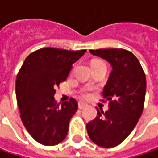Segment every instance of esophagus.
I'll return each instance as SVG.
<instances>
[{
  "instance_id": "esophagus-1",
  "label": "esophagus",
  "mask_w": 158,
  "mask_h": 158,
  "mask_svg": "<svg viewBox=\"0 0 158 158\" xmlns=\"http://www.w3.org/2000/svg\"><path fill=\"white\" fill-rule=\"evenodd\" d=\"M87 106H88V104H87V103H85V102H79V109H80V110H82V109L86 108Z\"/></svg>"
}]
</instances>
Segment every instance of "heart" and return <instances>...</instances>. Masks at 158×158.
<instances>
[{
  "instance_id": "heart-1",
  "label": "heart",
  "mask_w": 158,
  "mask_h": 158,
  "mask_svg": "<svg viewBox=\"0 0 158 158\" xmlns=\"http://www.w3.org/2000/svg\"><path fill=\"white\" fill-rule=\"evenodd\" d=\"M98 62H102V61H99V60H95V61H93L92 62V64H95V63H98ZM88 89H84L83 90H82V94L84 95V96H88L89 95V93H88Z\"/></svg>"
}]
</instances>
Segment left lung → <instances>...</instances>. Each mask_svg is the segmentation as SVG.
Segmentation results:
<instances>
[{"mask_svg":"<svg viewBox=\"0 0 158 158\" xmlns=\"http://www.w3.org/2000/svg\"><path fill=\"white\" fill-rule=\"evenodd\" d=\"M108 61L111 72L102 95L109 110L97 108L96 118L87 123L91 141L102 147H113L134 130L143 110L146 90L145 74L138 59L130 51L118 48L89 50Z\"/></svg>","mask_w":158,"mask_h":158,"instance_id":"obj_1","label":"left lung"}]
</instances>
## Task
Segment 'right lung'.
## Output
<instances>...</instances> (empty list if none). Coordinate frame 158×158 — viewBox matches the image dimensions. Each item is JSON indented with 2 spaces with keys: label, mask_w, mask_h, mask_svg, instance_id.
<instances>
[{
  "label": "right lung",
  "mask_w": 158,
  "mask_h": 158,
  "mask_svg": "<svg viewBox=\"0 0 158 158\" xmlns=\"http://www.w3.org/2000/svg\"><path fill=\"white\" fill-rule=\"evenodd\" d=\"M85 52L42 48L30 54L20 69L15 84L18 108L24 127L36 142L55 145L66 138L78 103L71 98L59 106L55 89Z\"/></svg>",
  "instance_id": "right-lung-1"
}]
</instances>
